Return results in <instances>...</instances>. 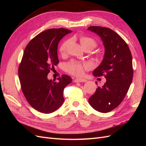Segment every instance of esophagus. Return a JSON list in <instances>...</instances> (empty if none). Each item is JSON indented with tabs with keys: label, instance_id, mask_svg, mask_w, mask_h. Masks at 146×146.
Masks as SVG:
<instances>
[{
	"label": "esophagus",
	"instance_id": "obj_1",
	"mask_svg": "<svg viewBox=\"0 0 146 146\" xmlns=\"http://www.w3.org/2000/svg\"><path fill=\"white\" fill-rule=\"evenodd\" d=\"M86 80L84 78H76L74 80V82L77 83V82H86Z\"/></svg>",
	"mask_w": 146,
	"mask_h": 146
}]
</instances>
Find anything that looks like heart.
Instances as JSON below:
<instances>
[{"label": "heart", "mask_w": 146, "mask_h": 146, "mask_svg": "<svg viewBox=\"0 0 146 146\" xmlns=\"http://www.w3.org/2000/svg\"><path fill=\"white\" fill-rule=\"evenodd\" d=\"M79 40H80L81 46L83 48V49L88 48V49L91 50L97 46V42L94 39L90 37L82 36L79 39ZM70 43V40L68 39V40H66L61 44L60 47V52L61 55H64L65 54ZM88 68H89V65L87 63L81 64L75 62V61H71V62H69L65 65L66 71L76 76H82L83 74L84 70L88 69Z\"/></svg>", "instance_id": "heart-1"}]
</instances>
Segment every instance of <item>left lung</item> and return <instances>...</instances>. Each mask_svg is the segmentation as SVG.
<instances>
[{"instance_id": "1", "label": "left lung", "mask_w": 146, "mask_h": 146, "mask_svg": "<svg viewBox=\"0 0 146 146\" xmlns=\"http://www.w3.org/2000/svg\"><path fill=\"white\" fill-rule=\"evenodd\" d=\"M88 30L100 37L105 48L103 60L92 74L106 78L88 102L96 111L108 113L122 102L129 91L133 75L132 56L127 43L111 29L91 26Z\"/></svg>"}]
</instances>
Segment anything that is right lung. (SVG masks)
<instances>
[{
	"mask_svg": "<svg viewBox=\"0 0 146 146\" xmlns=\"http://www.w3.org/2000/svg\"><path fill=\"white\" fill-rule=\"evenodd\" d=\"M71 32L63 28L45 30L25 48L18 70L21 89L29 104L39 112L51 113L64 103L63 90L71 83V78L64 74L56 82L48 79L47 75L58 64L59 42Z\"/></svg>",
	"mask_w": 146,
	"mask_h": 146,
	"instance_id": "add662e5",
	"label": "right lung"
}]
</instances>
